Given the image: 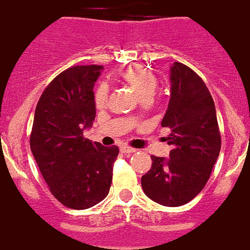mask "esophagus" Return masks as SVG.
<instances>
[{
    "label": "esophagus",
    "instance_id": "esophagus-1",
    "mask_svg": "<svg viewBox=\"0 0 250 250\" xmlns=\"http://www.w3.org/2000/svg\"><path fill=\"white\" fill-rule=\"evenodd\" d=\"M120 151L123 153H125V155H129V153H134L137 149L131 148V147H127V146H121V147H120Z\"/></svg>",
    "mask_w": 250,
    "mask_h": 250
}]
</instances>
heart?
Segmentation results:
<instances>
[{
  "instance_id": "heart-1",
  "label": "heart",
  "mask_w": 250,
  "mask_h": 250,
  "mask_svg": "<svg viewBox=\"0 0 250 250\" xmlns=\"http://www.w3.org/2000/svg\"><path fill=\"white\" fill-rule=\"evenodd\" d=\"M119 77L130 86L131 90L134 91V94L139 99L152 97L157 86L156 76L142 65H130V67L123 69L119 73ZM107 97H108L107 86L101 85L95 90V95H94V102L98 108L104 107L107 103Z\"/></svg>"
}]
</instances>
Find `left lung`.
<instances>
[{"instance_id": "left-lung-1", "label": "left lung", "mask_w": 250, "mask_h": 250, "mask_svg": "<svg viewBox=\"0 0 250 250\" xmlns=\"http://www.w3.org/2000/svg\"><path fill=\"white\" fill-rule=\"evenodd\" d=\"M170 99L161 121L170 135L169 157L152 156V167L142 177L147 196L165 207L191 201L207 185L219 156L221 135L213 98L204 81L187 65L170 67Z\"/></svg>"}]
</instances>
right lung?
<instances>
[{
  "label": "right lung",
  "instance_id": "1",
  "mask_svg": "<svg viewBox=\"0 0 250 250\" xmlns=\"http://www.w3.org/2000/svg\"><path fill=\"white\" fill-rule=\"evenodd\" d=\"M102 65H76L49 83L36 107L31 151L50 191L62 204L87 209L108 195L116 146L83 138L95 119L94 85Z\"/></svg>",
  "mask_w": 250,
  "mask_h": 250
}]
</instances>
